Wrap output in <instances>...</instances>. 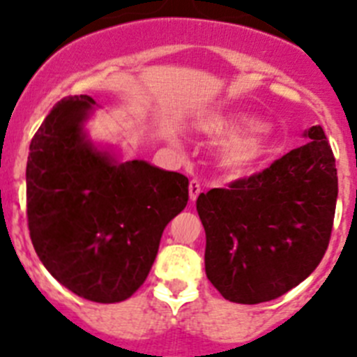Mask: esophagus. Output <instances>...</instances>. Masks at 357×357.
<instances>
[{"label":"esophagus","instance_id":"obj_1","mask_svg":"<svg viewBox=\"0 0 357 357\" xmlns=\"http://www.w3.org/2000/svg\"><path fill=\"white\" fill-rule=\"evenodd\" d=\"M200 193H202L200 182L195 181V178H193V181L189 182V198H191V202L197 200V198L200 197Z\"/></svg>","mask_w":357,"mask_h":357}]
</instances>
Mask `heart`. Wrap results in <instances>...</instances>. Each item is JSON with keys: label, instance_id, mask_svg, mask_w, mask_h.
Instances as JSON below:
<instances>
[{"label": "heart", "instance_id": "1", "mask_svg": "<svg viewBox=\"0 0 357 357\" xmlns=\"http://www.w3.org/2000/svg\"><path fill=\"white\" fill-rule=\"evenodd\" d=\"M197 128L213 139H225L218 151V166L230 176L254 175L272 151V132L247 114H207Z\"/></svg>", "mask_w": 357, "mask_h": 357}]
</instances>
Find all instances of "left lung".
<instances>
[{"label": "left lung", "mask_w": 357, "mask_h": 357, "mask_svg": "<svg viewBox=\"0 0 357 357\" xmlns=\"http://www.w3.org/2000/svg\"><path fill=\"white\" fill-rule=\"evenodd\" d=\"M307 141L250 178L197 200L206 273L236 304L273 301L313 273L329 245L338 173L320 125Z\"/></svg>", "instance_id": "1"}]
</instances>
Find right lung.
Segmentation results:
<instances>
[{
    "label": "right lung",
    "mask_w": 357,
    "mask_h": 357,
    "mask_svg": "<svg viewBox=\"0 0 357 357\" xmlns=\"http://www.w3.org/2000/svg\"><path fill=\"white\" fill-rule=\"evenodd\" d=\"M98 103L61 100L30 143L26 214L39 259L62 286L100 304L146 280L162 232L188 206V176L89 137Z\"/></svg>",
    "instance_id": "obj_1"
}]
</instances>
